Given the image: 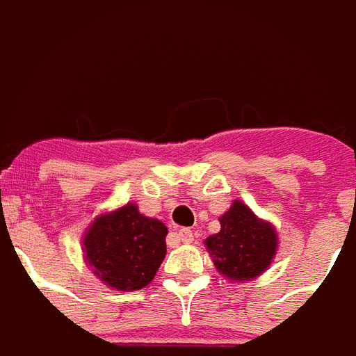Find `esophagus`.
Here are the masks:
<instances>
[{"instance_id":"obj_1","label":"esophagus","mask_w":356,"mask_h":356,"mask_svg":"<svg viewBox=\"0 0 356 356\" xmlns=\"http://www.w3.org/2000/svg\"><path fill=\"white\" fill-rule=\"evenodd\" d=\"M178 238H180L184 244H191V242L194 241V234L188 228H181L180 232H178Z\"/></svg>"}]
</instances>
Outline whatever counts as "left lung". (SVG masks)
<instances>
[{"label":"left lung","instance_id":"8db88e82","mask_svg":"<svg viewBox=\"0 0 356 356\" xmlns=\"http://www.w3.org/2000/svg\"><path fill=\"white\" fill-rule=\"evenodd\" d=\"M219 222L221 229L207 237L205 246L222 278L246 284L269 269L278 251V232L273 222L260 219L241 200H234Z\"/></svg>","mask_w":356,"mask_h":356}]
</instances>
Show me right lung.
<instances>
[{"instance_id": "right-lung-1", "label": "right lung", "mask_w": 356, "mask_h": 356, "mask_svg": "<svg viewBox=\"0 0 356 356\" xmlns=\"http://www.w3.org/2000/svg\"><path fill=\"white\" fill-rule=\"evenodd\" d=\"M168 228L127 203L94 217L85 229L81 251L92 275L115 291H139L155 278L165 250Z\"/></svg>"}]
</instances>
